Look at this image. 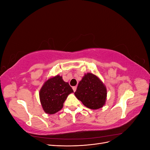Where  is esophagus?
<instances>
[{
  "instance_id": "34e87169",
  "label": "esophagus",
  "mask_w": 150,
  "mask_h": 150,
  "mask_svg": "<svg viewBox=\"0 0 150 150\" xmlns=\"http://www.w3.org/2000/svg\"><path fill=\"white\" fill-rule=\"evenodd\" d=\"M76 88H77V87H76V86H73V87H72V89H73V91H76Z\"/></svg>"
}]
</instances>
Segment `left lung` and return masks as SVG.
Wrapping results in <instances>:
<instances>
[{
    "label": "left lung",
    "instance_id": "8db88e82",
    "mask_svg": "<svg viewBox=\"0 0 150 150\" xmlns=\"http://www.w3.org/2000/svg\"><path fill=\"white\" fill-rule=\"evenodd\" d=\"M74 94L85 106L97 110L105 104L107 91L105 86L96 76L88 73L79 83Z\"/></svg>",
    "mask_w": 150,
    "mask_h": 150
}]
</instances>
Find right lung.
<instances>
[{"mask_svg":"<svg viewBox=\"0 0 150 150\" xmlns=\"http://www.w3.org/2000/svg\"><path fill=\"white\" fill-rule=\"evenodd\" d=\"M73 93L69 83L62 76H56L48 79L40 90V101L44 111L52 115L61 110L68 95Z\"/></svg>","mask_w":150,"mask_h":150,"instance_id":"add662e5","label":"right lung"}]
</instances>
